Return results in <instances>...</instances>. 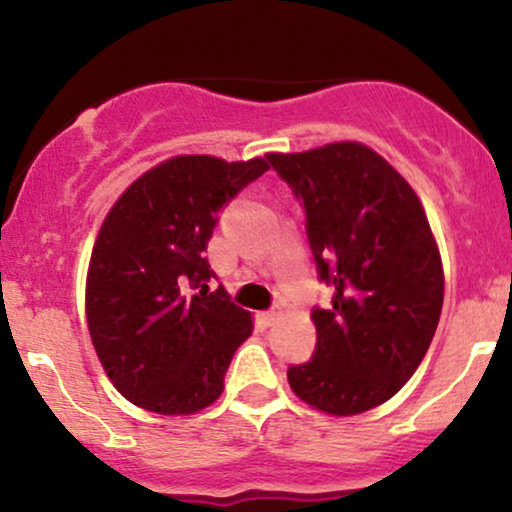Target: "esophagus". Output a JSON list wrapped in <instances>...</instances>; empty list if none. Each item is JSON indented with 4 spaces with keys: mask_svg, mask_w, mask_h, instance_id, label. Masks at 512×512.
Returning a JSON list of instances; mask_svg holds the SVG:
<instances>
[{
    "mask_svg": "<svg viewBox=\"0 0 512 512\" xmlns=\"http://www.w3.org/2000/svg\"><path fill=\"white\" fill-rule=\"evenodd\" d=\"M279 317H281L279 310H267V313H262L264 325H274V322H279Z\"/></svg>",
    "mask_w": 512,
    "mask_h": 512,
    "instance_id": "1",
    "label": "esophagus"
}]
</instances>
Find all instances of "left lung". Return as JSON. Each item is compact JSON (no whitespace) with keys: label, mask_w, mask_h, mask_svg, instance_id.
Listing matches in <instances>:
<instances>
[{"label":"left lung","mask_w":512,"mask_h":512,"mask_svg":"<svg viewBox=\"0 0 512 512\" xmlns=\"http://www.w3.org/2000/svg\"><path fill=\"white\" fill-rule=\"evenodd\" d=\"M305 209L332 305L313 310V361L289 368L293 395L330 416H354L397 395L424 361L445 276L414 187L361 142L267 154Z\"/></svg>","instance_id":"left-lung-1"}]
</instances>
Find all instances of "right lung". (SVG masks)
Here are the masks:
<instances>
[{"mask_svg": "<svg viewBox=\"0 0 512 512\" xmlns=\"http://www.w3.org/2000/svg\"><path fill=\"white\" fill-rule=\"evenodd\" d=\"M269 163L182 154L139 175L101 223L86 274V322L122 397L163 416L207 409L223 392L252 315L209 291L216 214Z\"/></svg>", "mask_w": 512, "mask_h": 512, "instance_id": "add662e5", "label": "right lung"}]
</instances>
